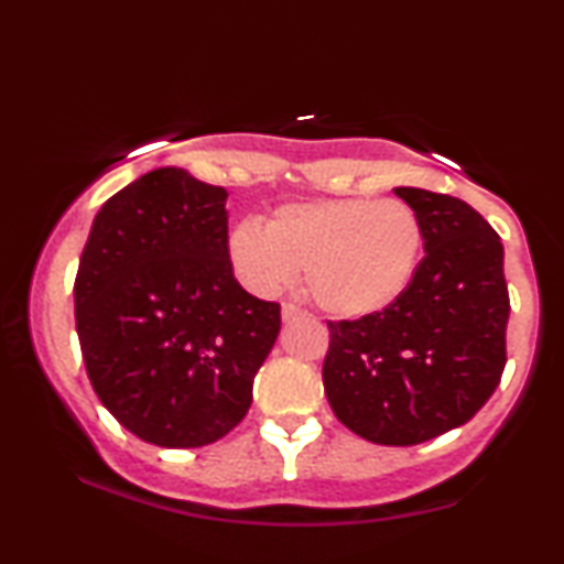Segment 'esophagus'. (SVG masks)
I'll return each instance as SVG.
<instances>
[{
  "mask_svg": "<svg viewBox=\"0 0 564 564\" xmlns=\"http://www.w3.org/2000/svg\"><path fill=\"white\" fill-rule=\"evenodd\" d=\"M281 318L283 321H300V318H304V313H302V310L300 307H296V304H283V307H281Z\"/></svg>",
  "mask_w": 564,
  "mask_h": 564,
  "instance_id": "1",
  "label": "esophagus"
}]
</instances>
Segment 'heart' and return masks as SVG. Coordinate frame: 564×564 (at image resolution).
<instances>
[{
	"label": "heart",
	"mask_w": 564,
	"mask_h": 564,
	"mask_svg": "<svg viewBox=\"0 0 564 564\" xmlns=\"http://www.w3.org/2000/svg\"><path fill=\"white\" fill-rule=\"evenodd\" d=\"M422 251L419 215L394 198L286 204L268 228L243 219L228 236L230 268L251 294H281L304 263V286L334 318H366L398 302Z\"/></svg>",
	"instance_id": "heart-1"
}]
</instances>
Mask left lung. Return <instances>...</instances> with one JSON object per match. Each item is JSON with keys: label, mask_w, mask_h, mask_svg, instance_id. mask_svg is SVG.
<instances>
[{"label": "left lung", "mask_w": 564, "mask_h": 564, "mask_svg": "<svg viewBox=\"0 0 564 564\" xmlns=\"http://www.w3.org/2000/svg\"><path fill=\"white\" fill-rule=\"evenodd\" d=\"M419 215L424 260L398 302L328 323L323 387L336 419L377 445L467 424L507 366L509 291L498 232L462 198L394 187Z\"/></svg>", "instance_id": "left-lung-1"}]
</instances>
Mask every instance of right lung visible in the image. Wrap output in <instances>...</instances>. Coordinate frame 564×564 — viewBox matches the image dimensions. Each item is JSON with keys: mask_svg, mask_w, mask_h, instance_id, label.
Returning a JSON list of instances; mask_svg holds the SVG:
<instances>
[{"mask_svg": "<svg viewBox=\"0 0 564 564\" xmlns=\"http://www.w3.org/2000/svg\"><path fill=\"white\" fill-rule=\"evenodd\" d=\"M225 200V187L161 166L100 206L82 251L87 377L116 422L161 448L228 435L281 332V307L232 275Z\"/></svg>", "mask_w": 564, "mask_h": 564, "instance_id": "1", "label": "right lung"}]
</instances>
